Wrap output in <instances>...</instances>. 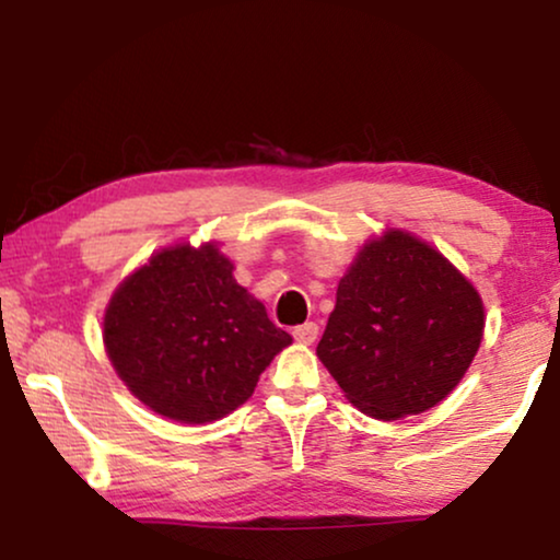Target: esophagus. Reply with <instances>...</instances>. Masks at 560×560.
<instances>
[{"instance_id": "1", "label": "esophagus", "mask_w": 560, "mask_h": 560, "mask_svg": "<svg viewBox=\"0 0 560 560\" xmlns=\"http://www.w3.org/2000/svg\"><path fill=\"white\" fill-rule=\"evenodd\" d=\"M293 339L301 341V343H313L318 339V326L313 324V320H308V324H303V326H295L293 328Z\"/></svg>"}]
</instances>
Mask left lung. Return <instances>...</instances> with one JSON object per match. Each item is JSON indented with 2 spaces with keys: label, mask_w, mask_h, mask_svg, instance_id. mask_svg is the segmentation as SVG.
<instances>
[{
  "label": "left lung",
  "mask_w": 560,
  "mask_h": 560,
  "mask_svg": "<svg viewBox=\"0 0 560 560\" xmlns=\"http://www.w3.org/2000/svg\"><path fill=\"white\" fill-rule=\"evenodd\" d=\"M485 305L431 244L400 229L366 242L336 290L316 354L351 405L395 420L439 405L469 370Z\"/></svg>",
  "instance_id": "8db88e82"
}]
</instances>
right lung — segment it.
I'll use <instances>...</instances> for the list:
<instances>
[{
	"label": "right lung",
	"mask_w": 560,
	"mask_h": 560,
	"mask_svg": "<svg viewBox=\"0 0 560 560\" xmlns=\"http://www.w3.org/2000/svg\"><path fill=\"white\" fill-rule=\"evenodd\" d=\"M217 244L167 247L114 290L104 347L137 400L178 423H211L247 402L290 334L234 280Z\"/></svg>",
	"instance_id": "add662e5"
}]
</instances>
